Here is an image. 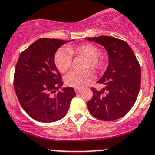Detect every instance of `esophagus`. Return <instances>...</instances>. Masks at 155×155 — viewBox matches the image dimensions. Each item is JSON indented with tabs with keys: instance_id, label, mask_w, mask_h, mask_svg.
Segmentation results:
<instances>
[{
	"instance_id": "34e87169",
	"label": "esophagus",
	"mask_w": 155,
	"mask_h": 155,
	"mask_svg": "<svg viewBox=\"0 0 155 155\" xmlns=\"http://www.w3.org/2000/svg\"><path fill=\"white\" fill-rule=\"evenodd\" d=\"M81 91H82L81 88H76V89H75V92H76V94H79V93Z\"/></svg>"
}]
</instances>
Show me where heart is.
Wrapping results in <instances>:
<instances>
[{"label": "heart", "instance_id": "b5f03b06", "mask_svg": "<svg viewBox=\"0 0 155 155\" xmlns=\"http://www.w3.org/2000/svg\"><path fill=\"white\" fill-rule=\"evenodd\" d=\"M100 51L96 46L91 44H85L76 47H68L60 48L55 52L54 62L59 72H65L72 65V55L83 56L86 60L83 68H91L94 72H98L103 68L104 61L99 55ZM93 79V73L91 70L83 71L72 70L68 72L64 78V81L68 87L81 88Z\"/></svg>", "mask_w": 155, "mask_h": 155}]
</instances>
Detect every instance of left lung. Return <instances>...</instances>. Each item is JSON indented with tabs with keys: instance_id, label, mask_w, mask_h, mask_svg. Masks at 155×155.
I'll return each mask as SVG.
<instances>
[{
	"instance_id": "left-lung-1",
	"label": "left lung",
	"mask_w": 155,
	"mask_h": 155,
	"mask_svg": "<svg viewBox=\"0 0 155 155\" xmlns=\"http://www.w3.org/2000/svg\"><path fill=\"white\" fill-rule=\"evenodd\" d=\"M87 40L104 46L109 58L107 70L97 82L104 88H91L93 97L87 102V107L97 119L116 120L126 115L135 104L140 87V65L124 40L107 36Z\"/></svg>"
}]
</instances>
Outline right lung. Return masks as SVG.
Wrapping results in <instances>:
<instances>
[{"label": "right lung", "mask_w": 155, "mask_h": 155, "mask_svg": "<svg viewBox=\"0 0 155 155\" xmlns=\"http://www.w3.org/2000/svg\"><path fill=\"white\" fill-rule=\"evenodd\" d=\"M69 40L40 38L21 52L16 64L14 88L24 111L35 120L53 122L64 117L76 93L63 86L54 56Z\"/></svg>", "instance_id": "obj_1"}]
</instances>
